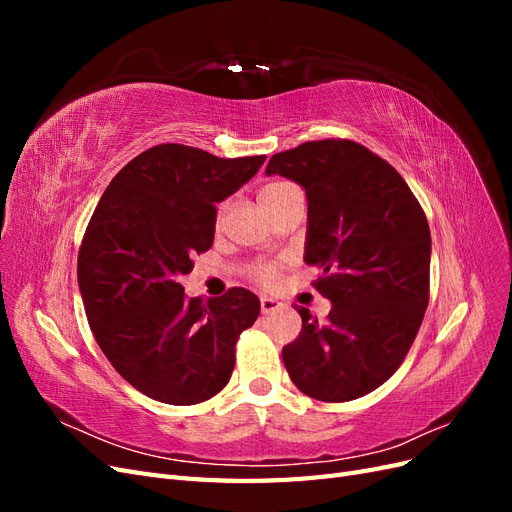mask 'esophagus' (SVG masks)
Returning a JSON list of instances; mask_svg holds the SVG:
<instances>
[{"label":"esophagus","instance_id":"esophagus-1","mask_svg":"<svg viewBox=\"0 0 512 512\" xmlns=\"http://www.w3.org/2000/svg\"><path fill=\"white\" fill-rule=\"evenodd\" d=\"M280 307H282L280 301L269 299V297H262V299H260V312H262V314H273V312H277V309H280Z\"/></svg>","mask_w":512,"mask_h":512}]
</instances>
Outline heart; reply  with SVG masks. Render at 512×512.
<instances>
[{
    "instance_id": "1",
    "label": "heart",
    "mask_w": 512,
    "mask_h": 512,
    "mask_svg": "<svg viewBox=\"0 0 512 512\" xmlns=\"http://www.w3.org/2000/svg\"><path fill=\"white\" fill-rule=\"evenodd\" d=\"M286 185H290V183H269L267 188L260 192V200H265V198L277 194L280 190H284ZM277 273H280V265H277V262H260V265L254 269V277H256L260 284H265V286L275 282Z\"/></svg>"
}]
</instances>
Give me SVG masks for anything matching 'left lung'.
Returning a JSON list of instances; mask_svg holds the SVG:
<instances>
[{
    "label": "left lung",
    "instance_id": "8db88e82",
    "mask_svg": "<svg viewBox=\"0 0 512 512\" xmlns=\"http://www.w3.org/2000/svg\"><path fill=\"white\" fill-rule=\"evenodd\" d=\"M267 175L307 196L305 262L331 301L320 324L297 307L303 329L284 346L290 380L320 401L359 399L389 380L421 329L429 303L431 235L397 170L352 141H312L275 153Z\"/></svg>",
    "mask_w": 512,
    "mask_h": 512
}]
</instances>
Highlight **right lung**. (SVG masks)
<instances>
[{"label": "right lung", "instance_id": "right-lung-1", "mask_svg": "<svg viewBox=\"0 0 512 512\" xmlns=\"http://www.w3.org/2000/svg\"><path fill=\"white\" fill-rule=\"evenodd\" d=\"M265 160L151 147L119 170L91 215L76 269L89 327L121 378L162 404L192 406L220 393L239 335L260 314L250 290L205 303L185 297L179 277L213 245L215 205Z\"/></svg>", "mask_w": 512, "mask_h": 512}]
</instances>
